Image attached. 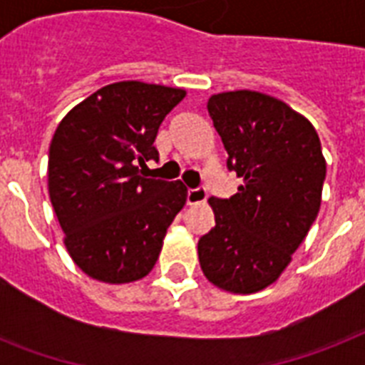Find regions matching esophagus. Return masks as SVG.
Wrapping results in <instances>:
<instances>
[{
  "mask_svg": "<svg viewBox=\"0 0 365 365\" xmlns=\"http://www.w3.org/2000/svg\"><path fill=\"white\" fill-rule=\"evenodd\" d=\"M208 193L206 189L197 187V189H189L187 191V205H199V202H205Z\"/></svg>",
  "mask_w": 365,
  "mask_h": 365,
  "instance_id": "1",
  "label": "esophagus"
}]
</instances>
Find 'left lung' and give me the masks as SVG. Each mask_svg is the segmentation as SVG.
<instances>
[{
  "label": "left lung",
  "mask_w": 365,
  "mask_h": 365,
  "mask_svg": "<svg viewBox=\"0 0 365 365\" xmlns=\"http://www.w3.org/2000/svg\"><path fill=\"white\" fill-rule=\"evenodd\" d=\"M206 108L242 185L208 199L216 225L199 240L200 269L220 289L255 294L282 274L317 220L322 145L307 117L269 94H212Z\"/></svg>",
  "instance_id": "left-lung-1"
}]
</instances>
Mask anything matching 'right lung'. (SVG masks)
Here are the masks:
<instances>
[{
    "label": "right lung",
    "instance_id": "right-lung-1",
    "mask_svg": "<svg viewBox=\"0 0 365 365\" xmlns=\"http://www.w3.org/2000/svg\"><path fill=\"white\" fill-rule=\"evenodd\" d=\"M183 88L106 85L68 111L48 148V197L68 254L85 274L128 284L151 272L166 229L187 199L180 180L143 178L153 142Z\"/></svg>",
    "mask_w": 365,
    "mask_h": 365
}]
</instances>
